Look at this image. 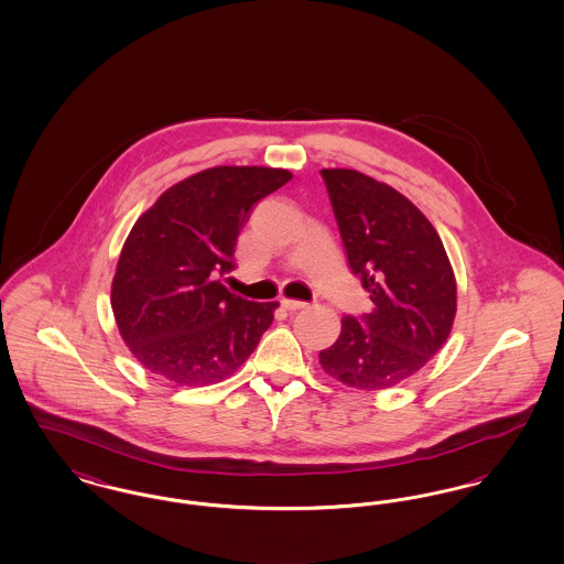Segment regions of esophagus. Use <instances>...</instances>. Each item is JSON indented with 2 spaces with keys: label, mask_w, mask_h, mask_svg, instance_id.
Returning a JSON list of instances; mask_svg holds the SVG:
<instances>
[{
  "label": "esophagus",
  "mask_w": 564,
  "mask_h": 564,
  "mask_svg": "<svg viewBox=\"0 0 564 564\" xmlns=\"http://www.w3.org/2000/svg\"><path fill=\"white\" fill-rule=\"evenodd\" d=\"M281 306H283L285 311H290V313H295V311H300V308H306V302H302V300H290V297H283V300H281Z\"/></svg>",
  "instance_id": "esophagus-1"
}]
</instances>
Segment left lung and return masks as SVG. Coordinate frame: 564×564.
Listing matches in <instances>:
<instances>
[{
  "instance_id": "obj_1",
  "label": "left lung",
  "mask_w": 564,
  "mask_h": 564,
  "mask_svg": "<svg viewBox=\"0 0 564 564\" xmlns=\"http://www.w3.org/2000/svg\"><path fill=\"white\" fill-rule=\"evenodd\" d=\"M349 267L375 311L343 317L323 372L364 391L391 389L444 347L456 315L451 260L430 219L398 189L352 169H323Z\"/></svg>"
}]
</instances>
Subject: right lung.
<instances>
[{"mask_svg":"<svg viewBox=\"0 0 564 564\" xmlns=\"http://www.w3.org/2000/svg\"><path fill=\"white\" fill-rule=\"evenodd\" d=\"M292 180L288 169L214 166L162 192L134 221L111 281V311L134 359L177 384L235 375L279 302L230 294L219 276L251 209Z\"/></svg>","mask_w":564,"mask_h":564,"instance_id":"1","label":"right lung"}]
</instances>
